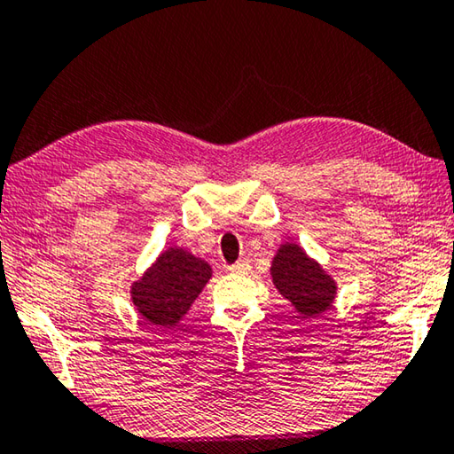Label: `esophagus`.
I'll list each match as a JSON object with an SVG mask.
<instances>
[{
	"mask_svg": "<svg viewBox=\"0 0 454 454\" xmlns=\"http://www.w3.org/2000/svg\"><path fill=\"white\" fill-rule=\"evenodd\" d=\"M249 270V260H239L233 266H229V271H233V274H247Z\"/></svg>",
	"mask_w": 454,
	"mask_h": 454,
	"instance_id": "34e87169",
	"label": "esophagus"
}]
</instances>
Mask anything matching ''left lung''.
<instances>
[{"label":"left lung","instance_id":"1","mask_svg":"<svg viewBox=\"0 0 454 454\" xmlns=\"http://www.w3.org/2000/svg\"><path fill=\"white\" fill-rule=\"evenodd\" d=\"M271 280L304 318H315L333 304L334 282L294 243H286L271 263Z\"/></svg>","mask_w":454,"mask_h":454}]
</instances>
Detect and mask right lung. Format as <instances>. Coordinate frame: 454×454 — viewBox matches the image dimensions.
I'll return each mask as SVG.
<instances>
[{
  "instance_id": "right-lung-1",
  "label": "right lung",
  "mask_w": 454,
  "mask_h": 454,
  "mask_svg": "<svg viewBox=\"0 0 454 454\" xmlns=\"http://www.w3.org/2000/svg\"><path fill=\"white\" fill-rule=\"evenodd\" d=\"M211 266L184 249L170 247L156 266L134 284L131 296L139 315L160 329H170L186 315L211 278Z\"/></svg>"
}]
</instances>
